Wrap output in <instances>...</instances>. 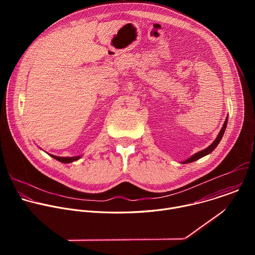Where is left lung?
<instances>
[{
    "mask_svg": "<svg viewBox=\"0 0 255 255\" xmlns=\"http://www.w3.org/2000/svg\"><path fill=\"white\" fill-rule=\"evenodd\" d=\"M227 123H228V116H227V118H226V120H225V122H224V124H223V127L221 128L219 134H218L217 138L214 140V142L210 145V146H208L207 148H205V149H203V150H201V151L195 153V154L192 155L190 158H188V159H186V160H184V161H181V163H190V162L196 161V160H198V159H200V158H202V157H204V156L210 154V153L218 146V144H219V142L221 141V139H222V137H223V135H224V132H225V130H226Z\"/></svg>",
    "mask_w": 255,
    "mask_h": 255,
    "instance_id": "obj_1",
    "label": "left lung"
}]
</instances>
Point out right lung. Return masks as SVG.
I'll list each match as a JSON object with an SVG mask.
<instances>
[{
  "instance_id": "obj_1",
  "label": "right lung",
  "mask_w": 255,
  "mask_h": 255,
  "mask_svg": "<svg viewBox=\"0 0 255 255\" xmlns=\"http://www.w3.org/2000/svg\"><path fill=\"white\" fill-rule=\"evenodd\" d=\"M51 157H53L54 159L62 162V163H70V162H74L76 160H79L82 155H79V156H72V157H61V156H56V155H53V154H49Z\"/></svg>"
}]
</instances>
